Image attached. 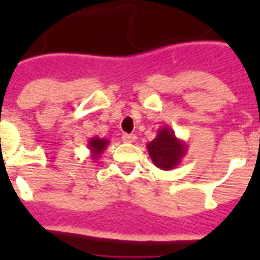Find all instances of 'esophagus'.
Here are the masks:
<instances>
[{"mask_svg": "<svg viewBox=\"0 0 260 260\" xmlns=\"http://www.w3.org/2000/svg\"><path fill=\"white\" fill-rule=\"evenodd\" d=\"M122 142H124V143H134V142H136V135H134V134H124V135H122Z\"/></svg>", "mask_w": 260, "mask_h": 260, "instance_id": "esophagus-1", "label": "esophagus"}]
</instances>
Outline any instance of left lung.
<instances>
[{"mask_svg":"<svg viewBox=\"0 0 260 260\" xmlns=\"http://www.w3.org/2000/svg\"><path fill=\"white\" fill-rule=\"evenodd\" d=\"M147 150L155 166L160 170H173L181 163L187 152V146L178 139L170 126H162L156 138L147 144Z\"/></svg>","mask_w":260,"mask_h":260,"instance_id":"obj_1","label":"left lung"}]
</instances>
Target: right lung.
<instances>
[{"label":"right lung","instance_id":"right-lung-1","mask_svg":"<svg viewBox=\"0 0 260 260\" xmlns=\"http://www.w3.org/2000/svg\"><path fill=\"white\" fill-rule=\"evenodd\" d=\"M109 140L108 139H101L98 136H93V138L89 140V144H87V148L90 150V158L93 160H97L100 156L102 155V152L106 150V147L109 146Z\"/></svg>","mask_w":260,"mask_h":260}]
</instances>
